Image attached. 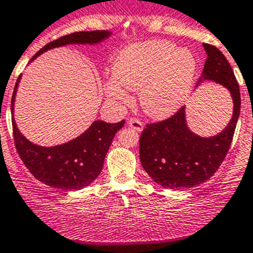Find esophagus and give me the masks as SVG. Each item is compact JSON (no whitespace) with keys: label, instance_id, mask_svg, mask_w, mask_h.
<instances>
[{"label":"esophagus","instance_id":"34e87169","mask_svg":"<svg viewBox=\"0 0 253 253\" xmlns=\"http://www.w3.org/2000/svg\"><path fill=\"white\" fill-rule=\"evenodd\" d=\"M128 125L130 126V128H133L134 130H136V131H141V130H143V128H144L143 123H141L139 119H135V118H131V119H129Z\"/></svg>","mask_w":253,"mask_h":253}]
</instances>
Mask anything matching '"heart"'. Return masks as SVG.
I'll return each instance as SVG.
<instances>
[{
	"mask_svg": "<svg viewBox=\"0 0 253 253\" xmlns=\"http://www.w3.org/2000/svg\"><path fill=\"white\" fill-rule=\"evenodd\" d=\"M196 59L187 48L168 41H150L125 48L112 67L114 81L104 82L108 98L128 103L123 86L140 90L144 112L156 119L168 118L184 104L196 73Z\"/></svg>",
	"mask_w": 253,
	"mask_h": 253,
	"instance_id": "heart-1",
	"label": "heart"
}]
</instances>
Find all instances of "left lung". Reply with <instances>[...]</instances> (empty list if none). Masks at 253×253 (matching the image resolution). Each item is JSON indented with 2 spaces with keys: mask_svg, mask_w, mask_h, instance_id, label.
<instances>
[{
  "mask_svg": "<svg viewBox=\"0 0 253 253\" xmlns=\"http://www.w3.org/2000/svg\"><path fill=\"white\" fill-rule=\"evenodd\" d=\"M203 45L208 58L197 85L212 81L225 86L233 100L232 118L221 133L209 138L190 130L185 108L146 125L139 140L141 165L156 184L171 190L197 186L217 171L232 143L241 109L239 83L228 61L215 45Z\"/></svg>",
  "mask_w": 253,
  "mask_h": 253,
  "instance_id": "8db88e82",
  "label": "left lung"
}]
</instances>
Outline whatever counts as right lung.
Segmentation results:
<instances>
[{
  "instance_id": "1",
  "label": "right lung",
  "mask_w": 253,
  "mask_h": 253,
  "mask_svg": "<svg viewBox=\"0 0 253 253\" xmlns=\"http://www.w3.org/2000/svg\"><path fill=\"white\" fill-rule=\"evenodd\" d=\"M109 31L74 32L47 43L41 48L33 59L45 50L67 44H98L110 37ZM21 81L18 77L11 100L12 128L17 153L31 174L50 187L62 190H81L94 181L100 174L109 146L125 120L119 123H105L95 120L82 135L68 143L56 146H40L31 143L21 134L13 118L14 98Z\"/></svg>"
}]
</instances>
